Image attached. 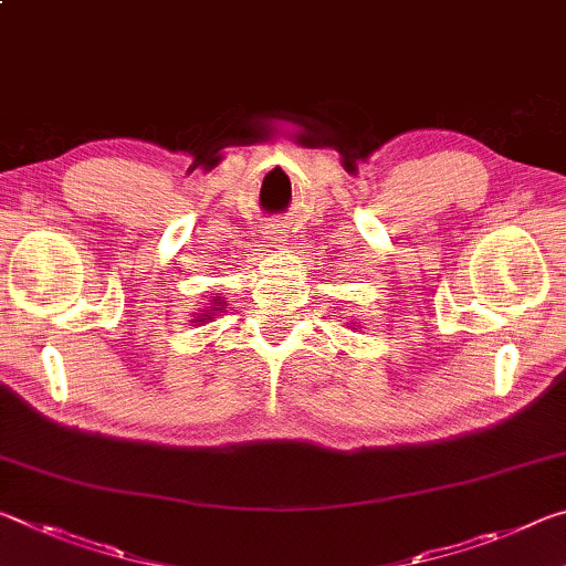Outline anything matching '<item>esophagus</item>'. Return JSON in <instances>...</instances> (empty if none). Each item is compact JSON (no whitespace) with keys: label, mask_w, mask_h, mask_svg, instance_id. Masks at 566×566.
<instances>
[{"label":"esophagus","mask_w":566,"mask_h":566,"mask_svg":"<svg viewBox=\"0 0 566 566\" xmlns=\"http://www.w3.org/2000/svg\"><path fill=\"white\" fill-rule=\"evenodd\" d=\"M266 239H270V244H282V242H286V232L284 229H280V227H266Z\"/></svg>","instance_id":"esophagus-1"}]
</instances>
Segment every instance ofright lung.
<instances>
[{
  "label": "right lung",
  "instance_id": "add662e5",
  "mask_svg": "<svg viewBox=\"0 0 566 566\" xmlns=\"http://www.w3.org/2000/svg\"><path fill=\"white\" fill-rule=\"evenodd\" d=\"M217 306H222V304H214V310H217ZM202 317H209V314H202ZM199 322H202V319H199Z\"/></svg>",
  "mask_w": 566,
  "mask_h": 566
}]
</instances>
